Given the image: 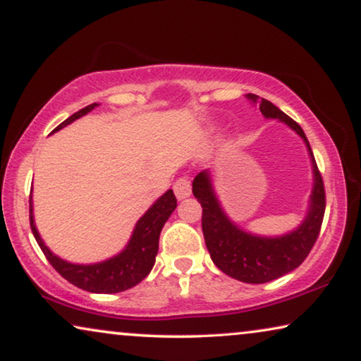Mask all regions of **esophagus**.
Listing matches in <instances>:
<instances>
[{"label":"esophagus","mask_w":361,"mask_h":361,"mask_svg":"<svg viewBox=\"0 0 361 361\" xmlns=\"http://www.w3.org/2000/svg\"><path fill=\"white\" fill-rule=\"evenodd\" d=\"M190 192H192V185H190L189 179H185V177H180V179H177L174 182V194L179 200L187 199V197L190 195Z\"/></svg>","instance_id":"obj_1"}]
</instances>
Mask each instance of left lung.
<instances>
[{"label": "left lung", "mask_w": 361, "mask_h": 361, "mask_svg": "<svg viewBox=\"0 0 361 361\" xmlns=\"http://www.w3.org/2000/svg\"><path fill=\"white\" fill-rule=\"evenodd\" d=\"M251 103H259V110L268 120H279L298 133L307 147L312 162L314 185L309 199L307 215L298 228L279 236H261L240 228L225 214L209 169L199 172L192 182V192L202 205V231L207 250L216 268L241 283L263 284L290 273L302 264L317 240L325 214V190L322 176L315 164L312 149L302 128L273 103L248 93Z\"/></svg>", "instance_id": "obj_1"}]
</instances>
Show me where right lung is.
Masks as SVG:
<instances>
[{"instance_id": "obj_1", "label": "right lung", "mask_w": 361, "mask_h": 361, "mask_svg": "<svg viewBox=\"0 0 361 361\" xmlns=\"http://www.w3.org/2000/svg\"><path fill=\"white\" fill-rule=\"evenodd\" d=\"M97 106L98 103H92V105L82 108V110L73 113L72 116H68L66 121L61 123L54 131L62 130V128L71 125L72 121L85 116L87 113H90ZM176 207L177 199L174 192L167 190L137 220L125 250L113 256V258L92 264L68 263V261L59 258L57 255H54L47 248L41 238V235H39L36 224H34L32 199L29 200V221H31L34 238H36L37 245L41 246L42 253L46 255L49 263L54 266V269L62 278H66L68 283L77 286V288L88 290V293L115 294L140 284L151 273L152 266L156 263L157 248H159L161 230L172 212L176 210Z\"/></svg>"}]
</instances>
